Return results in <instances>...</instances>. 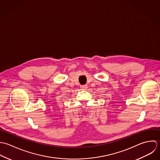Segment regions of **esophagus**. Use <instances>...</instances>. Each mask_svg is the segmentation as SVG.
<instances>
[{"label":"esophagus","instance_id":"34e87169","mask_svg":"<svg viewBox=\"0 0 160 160\" xmlns=\"http://www.w3.org/2000/svg\"><path fill=\"white\" fill-rule=\"evenodd\" d=\"M81 89L82 90H86L87 89V88H88V87H87V85H82V86H81Z\"/></svg>","mask_w":160,"mask_h":160}]
</instances>
